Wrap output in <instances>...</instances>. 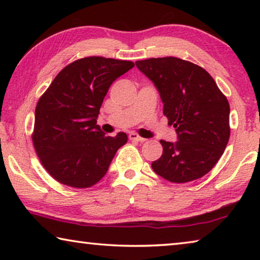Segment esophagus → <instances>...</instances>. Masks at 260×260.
<instances>
[{
	"label": "esophagus",
	"mask_w": 260,
	"mask_h": 260,
	"mask_svg": "<svg viewBox=\"0 0 260 260\" xmlns=\"http://www.w3.org/2000/svg\"><path fill=\"white\" fill-rule=\"evenodd\" d=\"M129 140L132 141H136V142H144L146 141V139L141 138V136H139L136 133H129Z\"/></svg>",
	"instance_id": "obj_1"
}]
</instances>
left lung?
Instances as JSON below:
<instances>
[{
	"label": "left lung",
	"instance_id": "8db88e82",
	"mask_svg": "<svg viewBox=\"0 0 260 260\" xmlns=\"http://www.w3.org/2000/svg\"><path fill=\"white\" fill-rule=\"evenodd\" d=\"M153 82L178 141L161 140L162 155L151 167L171 182L200 179L217 164L230 140V104L203 68L177 57L135 61Z\"/></svg>",
	"mask_w": 260,
	"mask_h": 260
}]
</instances>
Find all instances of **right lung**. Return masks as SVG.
<instances>
[{"mask_svg":"<svg viewBox=\"0 0 260 260\" xmlns=\"http://www.w3.org/2000/svg\"><path fill=\"white\" fill-rule=\"evenodd\" d=\"M134 63L86 57L57 74L35 108L33 144L42 165L57 181L87 188L108 172L118 149L127 142L119 132L108 136L98 125L110 86Z\"/></svg>","mask_w":260,"mask_h":260,"instance_id":"right-lung-1","label":"right lung"}]
</instances>
